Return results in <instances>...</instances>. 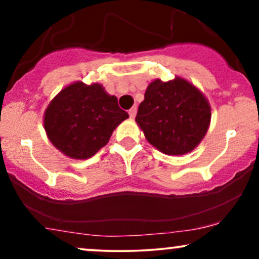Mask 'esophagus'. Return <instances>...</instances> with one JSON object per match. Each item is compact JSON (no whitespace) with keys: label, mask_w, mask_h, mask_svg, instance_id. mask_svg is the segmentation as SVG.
<instances>
[{"label":"esophagus","mask_w":259,"mask_h":259,"mask_svg":"<svg viewBox=\"0 0 259 259\" xmlns=\"http://www.w3.org/2000/svg\"><path fill=\"white\" fill-rule=\"evenodd\" d=\"M136 111H138V108H136V107H132V108L129 109V115H130V118H132V119H134V118H135Z\"/></svg>","instance_id":"34e87169"}]
</instances>
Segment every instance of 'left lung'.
Here are the masks:
<instances>
[{"label": "left lung", "instance_id": "obj_1", "mask_svg": "<svg viewBox=\"0 0 259 259\" xmlns=\"http://www.w3.org/2000/svg\"><path fill=\"white\" fill-rule=\"evenodd\" d=\"M135 120L147 141L160 152L180 156L191 152L204 138L210 106L187 80L157 79L148 85Z\"/></svg>", "mask_w": 259, "mask_h": 259}]
</instances>
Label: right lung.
<instances>
[{
  "label": "right lung",
  "instance_id": "obj_1",
  "mask_svg": "<svg viewBox=\"0 0 259 259\" xmlns=\"http://www.w3.org/2000/svg\"><path fill=\"white\" fill-rule=\"evenodd\" d=\"M129 114L102 85L76 81L64 88L45 111L47 138L74 159H86L107 145L113 130Z\"/></svg>",
  "mask_w": 259,
  "mask_h": 259
}]
</instances>
